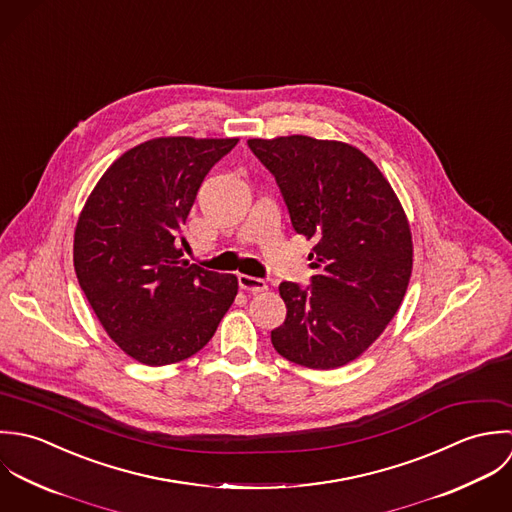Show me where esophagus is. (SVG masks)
<instances>
[{
	"label": "esophagus",
	"instance_id": "1",
	"mask_svg": "<svg viewBox=\"0 0 512 512\" xmlns=\"http://www.w3.org/2000/svg\"><path fill=\"white\" fill-rule=\"evenodd\" d=\"M239 287L247 293H263V291H267L269 285L263 279L249 277V275H239Z\"/></svg>",
	"mask_w": 512,
	"mask_h": 512
}]
</instances>
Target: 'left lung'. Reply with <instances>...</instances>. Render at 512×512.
Masks as SVG:
<instances>
[{"mask_svg":"<svg viewBox=\"0 0 512 512\" xmlns=\"http://www.w3.org/2000/svg\"><path fill=\"white\" fill-rule=\"evenodd\" d=\"M275 176L297 233L314 237L307 287L283 281L285 322L275 350L330 370L358 358L404 301L411 233L392 186L358 148L310 136L247 140Z\"/></svg>","mask_w":512,"mask_h":512,"instance_id":"left-lung-1","label":"left lung"}]
</instances>
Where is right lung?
Here are the masks:
<instances>
[{
	"label": "right lung",
	"mask_w": 512,
	"mask_h": 512,
	"mask_svg": "<svg viewBox=\"0 0 512 512\" xmlns=\"http://www.w3.org/2000/svg\"><path fill=\"white\" fill-rule=\"evenodd\" d=\"M237 138H154L122 154L83 207L73 261L108 336L166 366L200 352L237 295V277L182 261L178 239L209 170Z\"/></svg>",
	"instance_id": "1"
}]
</instances>
